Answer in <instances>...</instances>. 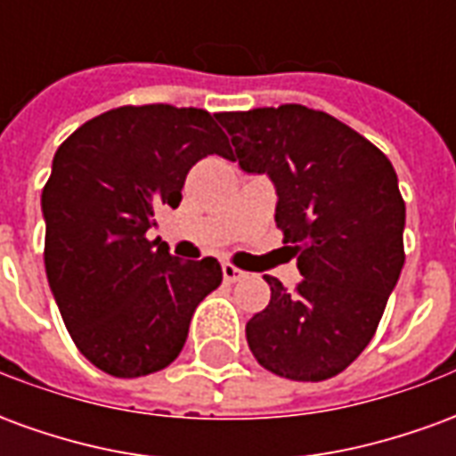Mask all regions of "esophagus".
Here are the masks:
<instances>
[{
  "mask_svg": "<svg viewBox=\"0 0 456 456\" xmlns=\"http://www.w3.org/2000/svg\"><path fill=\"white\" fill-rule=\"evenodd\" d=\"M222 276H224L227 283H237V281H241L247 273H244V271H239L237 266H232V264H222Z\"/></svg>",
  "mask_w": 456,
  "mask_h": 456,
  "instance_id": "34e87169",
  "label": "esophagus"
}]
</instances>
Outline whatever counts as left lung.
Returning <instances> with one entry per match:
<instances>
[{
	"mask_svg": "<svg viewBox=\"0 0 456 456\" xmlns=\"http://www.w3.org/2000/svg\"><path fill=\"white\" fill-rule=\"evenodd\" d=\"M239 168L276 188V224L297 261L296 293L273 276L247 322L256 362L325 381L363 352L403 268L405 202L391 160L335 117L303 104L222 112Z\"/></svg>",
	"mask_w": 456,
	"mask_h": 456,
	"instance_id": "left-lung-1",
	"label": "left lung"
}]
</instances>
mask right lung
<instances>
[{"label":"right lung","mask_w":456,"mask_h":456,"mask_svg":"<svg viewBox=\"0 0 456 456\" xmlns=\"http://www.w3.org/2000/svg\"><path fill=\"white\" fill-rule=\"evenodd\" d=\"M227 151L212 114L170 104L110 110L55 151L41 195L45 276L73 342L104 373L166 369L222 283L217 258L180 261L146 232L160 208H178L188 170Z\"/></svg>","instance_id":"obj_1"}]
</instances>
